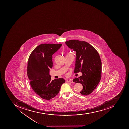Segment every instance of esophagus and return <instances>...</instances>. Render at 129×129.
<instances>
[{"mask_svg": "<svg viewBox=\"0 0 129 129\" xmlns=\"http://www.w3.org/2000/svg\"><path fill=\"white\" fill-rule=\"evenodd\" d=\"M67 82H70V83H73V80H67Z\"/></svg>", "mask_w": 129, "mask_h": 129, "instance_id": "esophagus-1", "label": "esophagus"}]
</instances>
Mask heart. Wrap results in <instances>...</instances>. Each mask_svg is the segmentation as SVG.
I'll return each instance as SVG.
<instances>
[{
    "mask_svg": "<svg viewBox=\"0 0 129 129\" xmlns=\"http://www.w3.org/2000/svg\"><path fill=\"white\" fill-rule=\"evenodd\" d=\"M70 54H70V53H68L67 54V55H66V56H68V55H70Z\"/></svg>",
    "mask_w": 129,
    "mask_h": 129,
    "instance_id": "b5f03b06",
    "label": "heart"
}]
</instances>
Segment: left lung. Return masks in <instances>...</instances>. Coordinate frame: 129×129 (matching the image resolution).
<instances>
[{"mask_svg":"<svg viewBox=\"0 0 129 129\" xmlns=\"http://www.w3.org/2000/svg\"><path fill=\"white\" fill-rule=\"evenodd\" d=\"M66 43L76 52L74 73H82L81 76L74 79L73 82L81 84L83 89L80 93L88 95L96 88L101 79L102 61L99 53L94 47L86 41L71 40Z\"/></svg>","mask_w":129,"mask_h":129,"instance_id":"left-lung-1","label":"left lung"}]
</instances>
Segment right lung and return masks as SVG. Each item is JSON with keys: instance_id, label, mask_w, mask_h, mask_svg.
<instances>
[{"instance_id": "1", "label": "right lung", "mask_w": 129, "mask_h": 129, "mask_svg": "<svg viewBox=\"0 0 129 129\" xmlns=\"http://www.w3.org/2000/svg\"><path fill=\"white\" fill-rule=\"evenodd\" d=\"M61 44H41L29 55L27 61V75L34 92L42 99L51 100L58 95L65 82L63 78L51 80L50 69L52 67L53 54Z\"/></svg>"}]
</instances>
